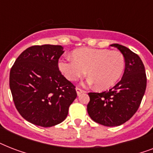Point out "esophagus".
I'll list each match as a JSON object with an SVG mask.
<instances>
[{
    "label": "esophagus",
    "instance_id": "obj_1",
    "mask_svg": "<svg viewBox=\"0 0 153 153\" xmlns=\"http://www.w3.org/2000/svg\"><path fill=\"white\" fill-rule=\"evenodd\" d=\"M76 91H77V94H78V95H80L81 94H82L85 92V91H83V90H82V88H79V87H77Z\"/></svg>",
    "mask_w": 153,
    "mask_h": 153
}]
</instances>
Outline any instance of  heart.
I'll return each mask as SVG.
<instances>
[{
  "mask_svg": "<svg viewBox=\"0 0 153 153\" xmlns=\"http://www.w3.org/2000/svg\"><path fill=\"white\" fill-rule=\"evenodd\" d=\"M74 59H62L59 67L69 81L74 82L86 74L89 83L98 90H106L118 81L123 74L126 60L118 51L80 48L72 53Z\"/></svg>",
  "mask_w": 153,
  "mask_h": 153,
  "instance_id": "b5f03b06",
  "label": "heart"
}]
</instances>
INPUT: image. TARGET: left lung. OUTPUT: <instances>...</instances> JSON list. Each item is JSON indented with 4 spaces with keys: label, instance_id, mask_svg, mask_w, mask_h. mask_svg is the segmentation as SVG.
<instances>
[{
    "label": "left lung",
    "instance_id": "obj_1",
    "mask_svg": "<svg viewBox=\"0 0 153 153\" xmlns=\"http://www.w3.org/2000/svg\"><path fill=\"white\" fill-rule=\"evenodd\" d=\"M121 51L126 68L121 81L109 91L90 92L87 112L91 118L105 126H121L137 111L145 94L147 78L140 58L128 48L112 44Z\"/></svg>",
    "mask_w": 153,
    "mask_h": 153
}]
</instances>
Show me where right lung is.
I'll return each mask as SVG.
<instances>
[{"label":"right lung","instance_id":"right-lung-1","mask_svg":"<svg viewBox=\"0 0 153 153\" xmlns=\"http://www.w3.org/2000/svg\"><path fill=\"white\" fill-rule=\"evenodd\" d=\"M62 49L51 44L30 47L11 68L9 86L16 108L25 120L36 126L61 123L77 97L75 86L59 68Z\"/></svg>","mask_w":153,"mask_h":153}]
</instances>
